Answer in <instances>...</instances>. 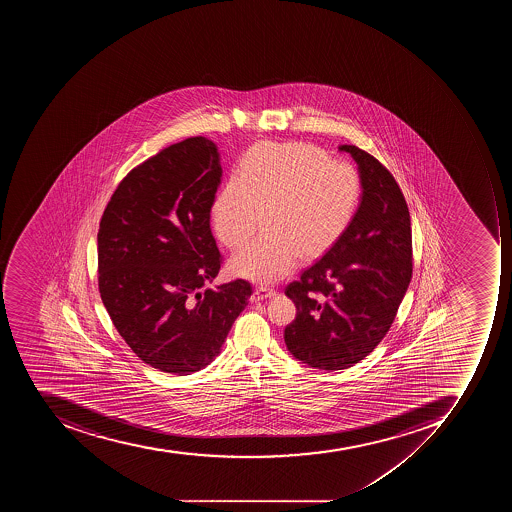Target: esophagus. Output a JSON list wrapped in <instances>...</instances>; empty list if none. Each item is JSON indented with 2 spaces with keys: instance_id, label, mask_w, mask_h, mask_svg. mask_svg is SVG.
Returning a JSON list of instances; mask_svg holds the SVG:
<instances>
[{
  "instance_id": "1",
  "label": "esophagus",
  "mask_w": 512,
  "mask_h": 512,
  "mask_svg": "<svg viewBox=\"0 0 512 512\" xmlns=\"http://www.w3.org/2000/svg\"><path fill=\"white\" fill-rule=\"evenodd\" d=\"M272 296H275V290L267 288V286H259V288L254 290L253 296H251V301H264V299L272 298Z\"/></svg>"
}]
</instances>
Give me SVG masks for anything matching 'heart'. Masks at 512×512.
Segmentation results:
<instances>
[{"mask_svg":"<svg viewBox=\"0 0 512 512\" xmlns=\"http://www.w3.org/2000/svg\"><path fill=\"white\" fill-rule=\"evenodd\" d=\"M360 178L346 161L328 160L310 144H261L240 176L214 200L211 226L229 250L242 248L264 214L266 235L235 254L232 272L262 285L293 272L299 256L320 258L354 219Z\"/></svg>","mask_w":512,"mask_h":512,"instance_id":"obj_1","label":"heart"}]
</instances>
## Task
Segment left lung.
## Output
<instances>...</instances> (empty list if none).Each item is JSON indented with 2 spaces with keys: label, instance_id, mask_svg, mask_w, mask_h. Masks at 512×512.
I'll return each instance as SVG.
<instances>
[{
  "label": "left lung",
  "instance_id": "left-lung-1",
  "mask_svg": "<svg viewBox=\"0 0 512 512\" xmlns=\"http://www.w3.org/2000/svg\"><path fill=\"white\" fill-rule=\"evenodd\" d=\"M359 165L362 200L331 250L286 286L296 318L285 328L294 359L344 370L383 341L413 272L411 221L399 184L373 155L339 145Z\"/></svg>",
  "mask_w": 512,
  "mask_h": 512
}]
</instances>
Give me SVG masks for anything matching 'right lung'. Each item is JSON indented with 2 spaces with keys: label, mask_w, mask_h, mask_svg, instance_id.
I'll return each instance as SVG.
<instances>
[{
  "label": "right lung",
  "mask_w": 512,
  "mask_h": 512,
  "mask_svg": "<svg viewBox=\"0 0 512 512\" xmlns=\"http://www.w3.org/2000/svg\"><path fill=\"white\" fill-rule=\"evenodd\" d=\"M221 176L216 144L189 137L131 169L99 224L105 309L131 351L171 375L210 365L253 293L242 278L202 291L222 264L210 227Z\"/></svg>",
  "instance_id": "1"
}]
</instances>
